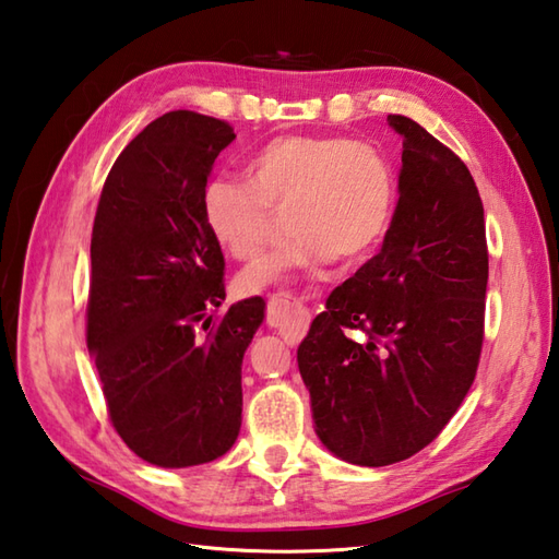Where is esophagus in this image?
<instances>
[{"instance_id": "1", "label": "esophagus", "mask_w": 559, "mask_h": 559, "mask_svg": "<svg viewBox=\"0 0 559 559\" xmlns=\"http://www.w3.org/2000/svg\"><path fill=\"white\" fill-rule=\"evenodd\" d=\"M267 322L280 332V337L289 346H296L308 330V313L299 301L289 296H272L267 301Z\"/></svg>"}]
</instances>
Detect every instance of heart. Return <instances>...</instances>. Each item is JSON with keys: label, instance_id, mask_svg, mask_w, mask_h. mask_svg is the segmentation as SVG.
I'll return each mask as SVG.
<instances>
[{"label": "heart", "instance_id": "obj_1", "mask_svg": "<svg viewBox=\"0 0 559 559\" xmlns=\"http://www.w3.org/2000/svg\"><path fill=\"white\" fill-rule=\"evenodd\" d=\"M246 177L205 181L201 215L210 237L227 255L251 258L267 237L270 207L287 205L289 239L241 272V294L265 292L334 255L370 253L394 215L390 159L376 145L344 135H280L246 159Z\"/></svg>", "mask_w": 559, "mask_h": 559}]
</instances>
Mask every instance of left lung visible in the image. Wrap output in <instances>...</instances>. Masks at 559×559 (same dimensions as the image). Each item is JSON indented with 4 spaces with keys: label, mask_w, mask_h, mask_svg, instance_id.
Listing matches in <instances>:
<instances>
[{
    "label": "left lung",
    "mask_w": 559,
    "mask_h": 559,
    "mask_svg": "<svg viewBox=\"0 0 559 559\" xmlns=\"http://www.w3.org/2000/svg\"><path fill=\"white\" fill-rule=\"evenodd\" d=\"M388 123L404 147L390 229L296 352L316 436L356 466L404 462L440 436L474 384L486 316V217L474 177L414 119Z\"/></svg>",
    "instance_id": "obj_1"
}]
</instances>
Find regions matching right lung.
<instances>
[{
  "label": "right lung",
  "mask_w": 559,
  "mask_h": 559,
  "mask_svg": "<svg viewBox=\"0 0 559 559\" xmlns=\"http://www.w3.org/2000/svg\"><path fill=\"white\" fill-rule=\"evenodd\" d=\"M234 139L227 121L167 111L123 147L95 213L88 352L111 426L163 468L207 464L237 442L243 354L265 318L255 296L195 332L225 301V255L201 193Z\"/></svg>",
  "instance_id": "right-lung-1"
}]
</instances>
